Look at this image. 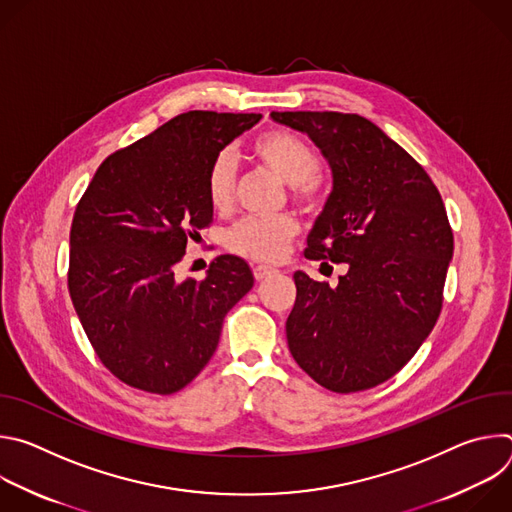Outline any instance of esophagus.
Wrapping results in <instances>:
<instances>
[{"mask_svg": "<svg viewBox=\"0 0 512 512\" xmlns=\"http://www.w3.org/2000/svg\"><path fill=\"white\" fill-rule=\"evenodd\" d=\"M273 273H277V269H275V267H269V265H257V267L253 269V275H255L257 281H263V279H267V277L273 275Z\"/></svg>", "mask_w": 512, "mask_h": 512, "instance_id": "1", "label": "esophagus"}]
</instances>
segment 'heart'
<instances>
[{"mask_svg": "<svg viewBox=\"0 0 512 512\" xmlns=\"http://www.w3.org/2000/svg\"><path fill=\"white\" fill-rule=\"evenodd\" d=\"M251 154L281 182L291 186V196L306 208L320 202V158L312 145L287 129H269L251 143ZM237 164L229 152L218 154L206 174V196L216 212H227L235 200ZM300 233L294 216L245 218L227 237L233 253L259 261L277 263L285 257L289 243Z\"/></svg>", "mask_w": 512, "mask_h": 512, "instance_id": "obj_1", "label": "heart"}]
</instances>
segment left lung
<instances>
[{
    "instance_id": "8db88e82",
    "label": "left lung",
    "mask_w": 512,
    "mask_h": 512,
    "mask_svg": "<svg viewBox=\"0 0 512 512\" xmlns=\"http://www.w3.org/2000/svg\"><path fill=\"white\" fill-rule=\"evenodd\" d=\"M271 119L308 133L332 170L306 257L348 263L336 287L294 273L289 352L328 391L377 387L405 367L440 318L454 253L444 200L369 119L336 111H273Z\"/></svg>"
}]
</instances>
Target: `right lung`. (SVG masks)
Listing matches in <instances>:
<instances>
[{"instance_id":"add662e5","label":"right lung","mask_w":512,"mask_h":512,"mask_svg":"<svg viewBox=\"0 0 512 512\" xmlns=\"http://www.w3.org/2000/svg\"><path fill=\"white\" fill-rule=\"evenodd\" d=\"M259 113H182L111 154L77 204L68 291L105 367L125 385L172 395L210 360L227 312L253 287L249 265L216 257L176 281L188 239L212 223L206 174Z\"/></svg>"}]
</instances>
